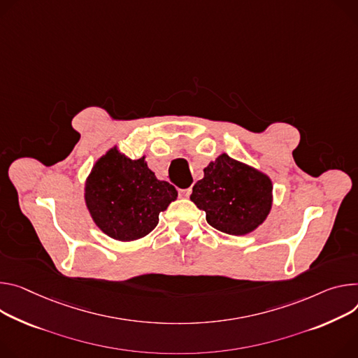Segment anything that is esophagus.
Returning <instances> with one entry per match:
<instances>
[{
  "label": "esophagus",
  "mask_w": 358,
  "mask_h": 358,
  "mask_svg": "<svg viewBox=\"0 0 358 358\" xmlns=\"http://www.w3.org/2000/svg\"><path fill=\"white\" fill-rule=\"evenodd\" d=\"M178 192H180V197L187 199V197H189V194L192 192V189L191 188H184V189H178Z\"/></svg>",
  "instance_id": "esophagus-1"
}]
</instances>
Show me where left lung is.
Masks as SVG:
<instances>
[{"label": "left lung", "mask_w": 358, "mask_h": 358, "mask_svg": "<svg viewBox=\"0 0 358 358\" xmlns=\"http://www.w3.org/2000/svg\"><path fill=\"white\" fill-rule=\"evenodd\" d=\"M270 178L227 154L204 169V178L192 187L191 201L206 211L207 222L230 236L255 230L271 210Z\"/></svg>", "instance_id": "obj_1"}]
</instances>
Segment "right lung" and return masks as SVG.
<instances>
[{
	"mask_svg": "<svg viewBox=\"0 0 358 358\" xmlns=\"http://www.w3.org/2000/svg\"><path fill=\"white\" fill-rule=\"evenodd\" d=\"M176 199V187L157 180L144 157L129 159L115 148L95 162L85 184V203L94 222L120 241L151 233L159 213Z\"/></svg>",
	"mask_w": 358,
	"mask_h": 358,
	"instance_id": "1",
	"label": "right lung"
}]
</instances>
